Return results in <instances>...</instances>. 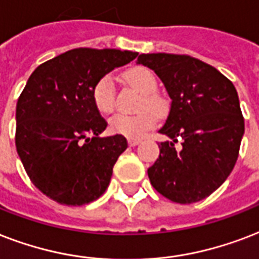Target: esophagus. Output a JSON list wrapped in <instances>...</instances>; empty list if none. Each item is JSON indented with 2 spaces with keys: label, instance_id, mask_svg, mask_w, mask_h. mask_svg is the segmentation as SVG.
I'll list each match as a JSON object with an SVG mask.
<instances>
[{
  "label": "esophagus",
  "instance_id": "obj_1",
  "mask_svg": "<svg viewBox=\"0 0 259 259\" xmlns=\"http://www.w3.org/2000/svg\"><path fill=\"white\" fill-rule=\"evenodd\" d=\"M140 142H142L140 139H128V144H130V146H132V147H134V146H138Z\"/></svg>",
  "mask_w": 259,
  "mask_h": 259
}]
</instances>
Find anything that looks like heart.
<instances>
[{
	"instance_id": "b5f03b06",
	"label": "heart",
	"mask_w": 259,
	"mask_h": 259,
	"mask_svg": "<svg viewBox=\"0 0 259 259\" xmlns=\"http://www.w3.org/2000/svg\"><path fill=\"white\" fill-rule=\"evenodd\" d=\"M124 79L142 93L138 101L135 115H115L111 117L108 127L115 135L131 139H139L157 123V116L162 117L167 112V104L159 94L155 93L158 81L155 74L144 66H134L124 71ZM92 100L94 107L101 113H111L116 105V90L111 75L98 78L92 88Z\"/></svg>"
}]
</instances>
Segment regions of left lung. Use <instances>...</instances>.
Masks as SVG:
<instances>
[{
  "instance_id": "1",
  "label": "left lung",
  "mask_w": 259,
  "mask_h": 259,
  "mask_svg": "<svg viewBox=\"0 0 259 259\" xmlns=\"http://www.w3.org/2000/svg\"><path fill=\"white\" fill-rule=\"evenodd\" d=\"M138 63L155 71L171 98L159 130L170 140L159 144V158L147 170L150 182L174 202L200 201L227 180L238 159L244 120L235 86L189 55L142 54Z\"/></svg>"
}]
</instances>
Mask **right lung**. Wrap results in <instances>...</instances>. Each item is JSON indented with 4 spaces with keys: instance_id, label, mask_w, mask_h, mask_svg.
Instances as JSON below:
<instances>
[{
    "instance_id": "add662e5",
    "label": "right lung",
    "mask_w": 259,
    "mask_h": 259,
    "mask_svg": "<svg viewBox=\"0 0 259 259\" xmlns=\"http://www.w3.org/2000/svg\"><path fill=\"white\" fill-rule=\"evenodd\" d=\"M138 53L74 48L31 74L16 107V148L32 184L63 205L97 200L111 181L121 135L107 128L92 100L98 78L134 61Z\"/></svg>"
}]
</instances>
